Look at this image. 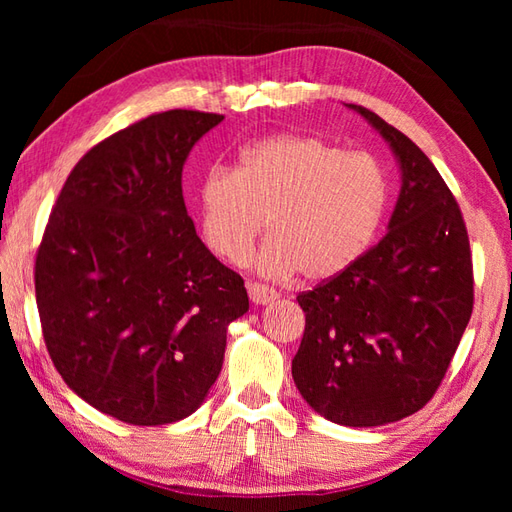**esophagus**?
I'll return each instance as SVG.
<instances>
[{"instance_id": "34e87169", "label": "esophagus", "mask_w": 512, "mask_h": 512, "mask_svg": "<svg viewBox=\"0 0 512 512\" xmlns=\"http://www.w3.org/2000/svg\"><path fill=\"white\" fill-rule=\"evenodd\" d=\"M246 290H248L250 301H253L255 306H268V303H273L277 299V292L270 290L264 284H253V281H248Z\"/></svg>"}]
</instances>
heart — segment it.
<instances>
[{"mask_svg":"<svg viewBox=\"0 0 512 512\" xmlns=\"http://www.w3.org/2000/svg\"><path fill=\"white\" fill-rule=\"evenodd\" d=\"M204 246L228 264H244L270 226L257 273L321 284L361 259L385 220L389 182L363 151H343L317 136L279 134L248 145L237 167L215 165L198 184Z\"/></svg>","mask_w":512,"mask_h":512,"instance_id":"heart-1","label":"heart"}]
</instances>
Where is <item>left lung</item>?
<instances>
[{
	"mask_svg": "<svg viewBox=\"0 0 512 512\" xmlns=\"http://www.w3.org/2000/svg\"><path fill=\"white\" fill-rule=\"evenodd\" d=\"M345 107L389 145L400 191L385 237L297 297L306 332L292 378L319 416L380 427L436 394L471 319L473 266L460 206L433 162L374 112Z\"/></svg>",
	"mask_w": 512,
	"mask_h": 512,
	"instance_id": "8db88e82",
	"label": "left lung"
}]
</instances>
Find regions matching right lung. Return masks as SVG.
Listing matches in <instances>:
<instances>
[{
	"mask_svg": "<svg viewBox=\"0 0 512 512\" xmlns=\"http://www.w3.org/2000/svg\"><path fill=\"white\" fill-rule=\"evenodd\" d=\"M220 114L169 110L92 147L43 233L35 292L61 378L107 416L156 427L191 416L222 372L244 279L195 233L182 167Z\"/></svg>",
	"mask_w": 512,
	"mask_h": 512,
	"instance_id": "right-lung-1",
	"label": "right lung"
}]
</instances>
